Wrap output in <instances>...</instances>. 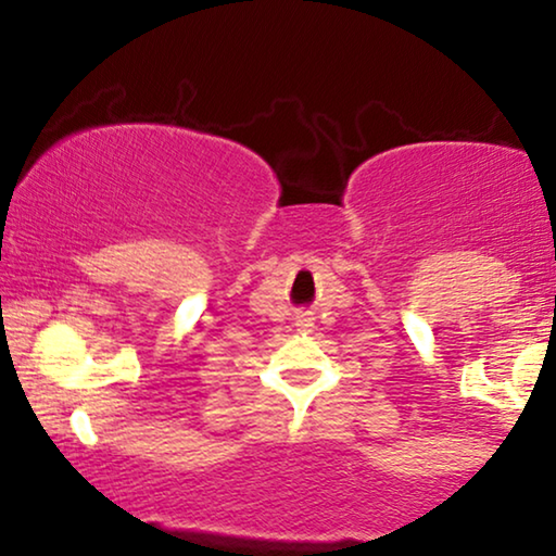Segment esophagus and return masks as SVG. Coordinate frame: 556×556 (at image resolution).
I'll list each match as a JSON object with an SVG mask.
<instances>
[{"mask_svg":"<svg viewBox=\"0 0 556 556\" xmlns=\"http://www.w3.org/2000/svg\"><path fill=\"white\" fill-rule=\"evenodd\" d=\"M296 326H299V331H308V326H312V318L301 316V318H296Z\"/></svg>","mask_w":556,"mask_h":556,"instance_id":"34e87169","label":"esophagus"}]
</instances>
